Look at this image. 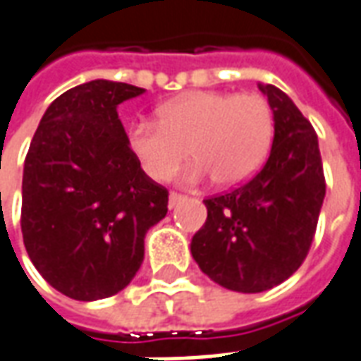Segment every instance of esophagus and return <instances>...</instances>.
Returning a JSON list of instances; mask_svg holds the SVG:
<instances>
[{"label": "esophagus", "instance_id": "obj_1", "mask_svg": "<svg viewBox=\"0 0 361 361\" xmlns=\"http://www.w3.org/2000/svg\"><path fill=\"white\" fill-rule=\"evenodd\" d=\"M183 199H185V195H181V193H178V191H172V193H170V209L180 205Z\"/></svg>", "mask_w": 361, "mask_h": 361}]
</instances>
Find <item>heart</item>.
<instances>
[{"instance_id":"1","label":"heart","mask_w":361,"mask_h":361,"mask_svg":"<svg viewBox=\"0 0 361 361\" xmlns=\"http://www.w3.org/2000/svg\"><path fill=\"white\" fill-rule=\"evenodd\" d=\"M274 111L259 93L193 92L164 103L158 121L137 119L128 146L145 172L170 180L191 154L183 180L234 185L248 180L268 154Z\"/></svg>"}]
</instances>
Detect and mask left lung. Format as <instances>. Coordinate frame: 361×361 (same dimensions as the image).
<instances>
[{"label":"left lung","instance_id":"1","mask_svg":"<svg viewBox=\"0 0 361 361\" xmlns=\"http://www.w3.org/2000/svg\"><path fill=\"white\" fill-rule=\"evenodd\" d=\"M276 133L266 164L231 191L203 199L191 240L201 271L231 291L259 293L293 276L311 250L326 181L317 133L276 85H259Z\"/></svg>","mask_w":361,"mask_h":361}]
</instances>
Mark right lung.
Here are the masks:
<instances>
[{
	"label": "right lung",
	"instance_id": "obj_1",
	"mask_svg": "<svg viewBox=\"0 0 361 361\" xmlns=\"http://www.w3.org/2000/svg\"><path fill=\"white\" fill-rule=\"evenodd\" d=\"M142 92L107 80L68 90L42 115L25 158V248L40 276L75 301L125 289L148 228L168 213V189L142 172L117 113Z\"/></svg>",
	"mask_w": 361,
	"mask_h": 361
}]
</instances>
